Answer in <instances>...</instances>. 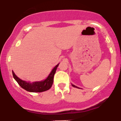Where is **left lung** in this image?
Listing matches in <instances>:
<instances>
[{"instance_id":"left-lung-1","label":"left lung","mask_w":121,"mask_h":121,"mask_svg":"<svg viewBox=\"0 0 121 121\" xmlns=\"http://www.w3.org/2000/svg\"><path fill=\"white\" fill-rule=\"evenodd\" d=\"M72 86H73V87H75V88H78V87H77V86L74 85H73V84H72Z\"/></svg>"}]
</instances>
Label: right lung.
Masks as SVG:
<instances>
[{"label": "right lung", "mask_w": 121, "mask_h": 121, "mask_svg": "<svg viewBox=\"0 0 121 121\" xmlns=\"http://www.w3.org/2000/svg\"><path fill=\"white\" fill-rule=\"evenodd\" d=\"M59 64H58L52 70L51 72L50 73V74L46 78V79H45L43 81H40V82H35L32 83L30 82H26L19 78L15 74L13 71H12V74L13 78L17 82L19 85L25 90L30 92H43V91L48 90L52 85L54 82V76L55 73Z\"/></svg>", "instance_id": "add662e5"}]
</instances>
